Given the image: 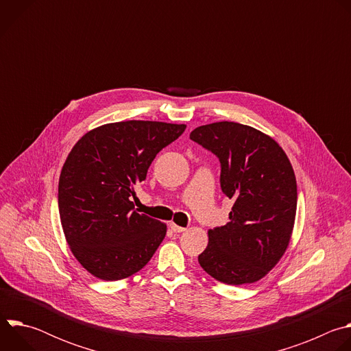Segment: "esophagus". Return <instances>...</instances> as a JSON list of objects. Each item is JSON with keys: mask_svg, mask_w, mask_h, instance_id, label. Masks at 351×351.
Segmentation results:
<instances>
[{"mask_svg": "<svg viewBox=\"0 0 351 351\" xmlns=\"http://www.w3.org/2000/svg\"><path fill=\"white\" fill-rule=\"evenodd\" d=\"M169 228H171L175 233H182V232H184V230H186V228H182V226H179V225L173 223V222H171V223H169Z\"/></svg>", "mask_w": 351, "mask_h": 351, "instance_id": "obj_1", "label": "esophagus"}]
</instances>
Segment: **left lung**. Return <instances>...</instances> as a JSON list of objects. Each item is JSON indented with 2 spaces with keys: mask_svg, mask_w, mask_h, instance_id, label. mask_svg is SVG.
<instances>
[{
  "mask_svg": "<svg viewBox=\"0 0 351 351\" xmlns=\"http://www.w3.org/2000/svg\"><path fill=\"white\" fill-rule=\"evenodd\" d=\"M190 138L219 158L221 187L233 199L230 222L208 230L198 263L222 283H254L280 261L291 239L293 167L278 141L248 125L214 122L195 128Z\"/></svg>",
  "mask_w": 351,
  "mask_h": 351,
  "instance_id": "8db88e82",
  "label": "left lung"
}]
</instances>
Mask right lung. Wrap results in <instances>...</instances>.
<instances>
[{
    "instance_id": "right-lung-1",
    "label": "right lung",
    "mask_w": 351,
    "mask_h": 351,
    "mask_svg": "<svg viewBox=\"0 0 351 351\" xmlns=\"http://www.w3.org/2000/svg\"><path fill=\"white\" fill-rule=\"evenodd\" d=\"M186 125L126 121L88 130L72 147L58 184L60 218L75 258L93 276L121 280L152 260L167 223L134 211V184Z\"/></svg>"
}]
</instances>
